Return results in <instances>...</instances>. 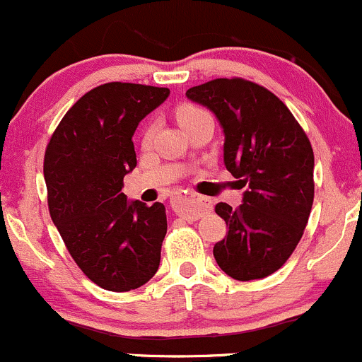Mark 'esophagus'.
I'll return each mask as SVG.
<instances>
[{"label": "esophagus", "mask_w": 362, "mask_h": 362, "mask_svg": "<svg viewBox=\"0 0 362 362\" xmlns=\"http://www.w3.org/2000/svg\"><path fill=\"white\" fill-rule=\"evenodd\" d=\"M173 209L180 216L186 219H200L204 214L211 211V204L205 197L197 195V193H174L173 198Z\"/></svg>", "instance_id": "1"}]
</instances>
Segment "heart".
Wrapping results in <instances>:
<instances>
[{"instance_id": "obj_1", "label": "heart", "mask_w": 362, "mask_h": 362, "mask_svg": "<svg viewBox=\"0 0 362 362\" xmlns=\"http://www.w3.org/2000/svg\"><path fill=\"white\" fill-rule=\"evenodd\" d=\"M204 115H209V112H205L204 108L197 107V105H192V103L181 105L176 112V117H177V120H180V124L182 127L188 126V124H192L193 120L204 117ZM153 133H155V126L153 124H150V126L145 129V133H143V139H141L143 146L150 145L151 139H153Z\"/></svg>"}]
</instances>
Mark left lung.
<instances>
[{
  "label": "left lung",
  "instance_id": "8db88e82",
  "mask_svg": "<svg viewBox=\"0 0 362 362\" xmlns=\"http://www.w3.org/2000/svg\"><path fill=\"white\" fill-rule=\"evenodd\" d=\"M216 114L224 129V164L247 185L243 204H217L226 221L214 257L233 279L276 273L293 254L314 200V151L300 124L269 89L221 77L186 91Z\"/></svg>",
  "mask_w": 362,
  "mask_h": 362
}]
</instances>
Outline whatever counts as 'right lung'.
<instances>
[{
    "mask_svg": "<svg viewBox=\"0 0 362 362\" xmlns=\"http://www.w3.org/2000/svg\"><path fill=\"white\" fill-rule=\"evenodd\" d=\"M167 96V88L146 84L93 88L69 108L46 146L49 216L79 269L103 290L139 288L160 264L164 204H129L122 188L136 167V127Z\"/></svg>",
    "mask_w": 362,
    "mask_h": 362,
    "instance_id": "add662e5",
    "label": "right lung"
}]
</instances>
